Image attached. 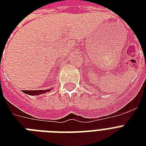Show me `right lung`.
I'll list each match as a JSON object with an SVG mask.
<instances>
[{
    "instance_id": "right-lung-1",
    "label": "right lung",
    "mask_w": 146,
    "mask_h": 146,
    "mask_svg": "<svg viewBox=\"0 0 146 146\" xmlns=\"http://www.w3.org/2000/svg\"><path fill=\"white\" fill-rule=\"evenodd\" d=\"M49 91H50V89H46V90H23V92L27 94V95H29V96H39L42 94L46 93Z\"/></svg>"
}]
</instances>
